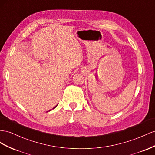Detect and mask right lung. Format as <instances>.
<instances>
[{
	"label": "right lung",
	"instance_id": "obj_1",
	"mask_svg": "<svg viewBox=\"0 0 155 155\" xmlns=\"http://www.w3.org/2000/svg\"><path fill=\"white\" fill-rule=\"evenodd\" d=\"M56 107H57V106H56V107H54V108H56Z\"/></svg>",
	"mask_w": 155,
	"mask_h": 155
}]
</instances>
